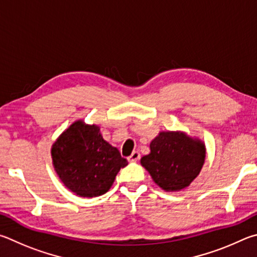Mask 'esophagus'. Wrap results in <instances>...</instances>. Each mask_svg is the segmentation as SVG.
<instances>
[{
    "mask_svg": "<svg viewBox=\"0 0 257 257\" xmlns=\"http://www.w3.org/2000/svg\"><path fill=\"white\" fill-rule=\"evenodd\" d=\"M140 157H141L140 152H138V151H133V152H132V155L128 157V161H131V163H136V161H138L139 159H140Z\"/></svg>",
    "mask_w": 257,
    "mask_h": 257,
    "instance_id": "esophagus-1",
    "label": "esophagus"
}]
</instances>
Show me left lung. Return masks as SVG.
Listing matches in <instances>:
<instances>
[{"instance_id":"1","label":"left lung","mask_w":257,"mask_h":257,"mask_svg":"<svg viewBox=\"0 0 257 257\" xmlns=\"http://www.w3.org/2000/svg\"><path fill=\"white\" fill-rule=\"evenodd\" d=\"M150 154L141 165L164 191L176 192L190 186L205 160V146L184 132H160L150 143Z\"/></svg>"}]
</instances>
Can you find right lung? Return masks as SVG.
<instances>
[{
    "mask_svg": "<svg viewBox=\"0 0 257 257\" xmlns=\"http://www.w3.org/2000/svg\"><path fill=\"white\" fill-rule=\"evenodd\" d=\"M53 165L63 184L81 197L105 194L127 166L117 148L103 140L97 125L76 120L52 147Z\"/></svg>",
    "mask_w": 257,
    "mask_h": 257,
    "instance_id": "1",
    "label": "right lung"
}]
</instances>
